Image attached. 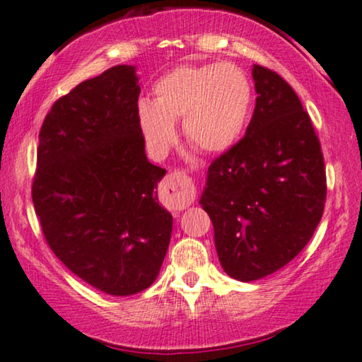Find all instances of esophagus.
I'll use <instances>...</instances> for the list:
<instances>
[{"mask_svg":"<svg viewBox=\"0 0 362 362\" xmlns=\"http://www.w3.org/2000/svg\"><path fill=\"white\" fill-rule=\"evenodd\" d=\"M165 189L168 194V209L173 212H180L194 202L195 184L184 170L168 173L165 178Z\"/></svg>","mask_w":362,"mask_h":362,"instance_id":"obj_1","label":"esophagus"}]
</instances>
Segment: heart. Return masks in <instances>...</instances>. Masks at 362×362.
<instances>
[{
    "label": "heart",
    "instance_id": "1",
    "mask_svg": "<svg viewBox=\"0 0 362 362\" xmlns=\"http://www.w3.org/2000/svg\"><path fill=\"white\" fill-rule=\"evenodd\" d=\"M252 103V86L234 63L180 65L153 85V102L140 100L136 118L150 152L165 155L177 140L175 122H184L190 144L222 152L235 144Z\"/></svg>",
    "mask_w": 362,
    "mask_h": 362
}]
</instances>
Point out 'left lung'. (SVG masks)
<instances>
[{
	"mask_svg": "<svg viewBox=\"0 0 362 362\" xmlns=\"http://www.w3.org/2000/svg\"><path fill=\"white\" fill-rule=\"evenodd\" d=\"M255 108L245 135L210 163L200 204L223 271L257 281L289 264L326 204L321 141L292 86L254 65Z\"/></svg>",
	"mask_w": 362,
	"mask_h": 362,
	"instance_id": "1",
	"label": "left lung"
}]
</instances>
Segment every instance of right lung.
I'll return each instance as SVG.
<instances>
[{
    "label": "right lung",
    "mask_w": 362,
    "mask_h": 362,
    "mask_svg": "<svg viewBox=\"0 0 362 362\" xmlns=\"http://www.w3.org/2000/svg\"><path fill=\"white\" fill-rule=\"evenodd\" d=\"M139 95L135 68L118 65L59 97L41 125L31 185L49 249L112 296L152 286L172 235L155 192L165 168L145 155Z\"/></svg>",
    "instance_id": "obj_1"
}]
</instances>
